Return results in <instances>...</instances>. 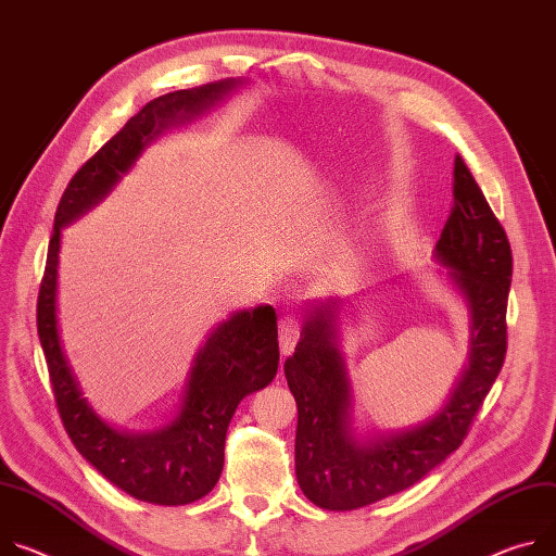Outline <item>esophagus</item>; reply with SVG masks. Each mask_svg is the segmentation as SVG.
<instances>
[{
    "mask_svg": "<svg viewBox=\"0 0 556 556\" xmlns=\"http://www.w3.org/2000/svg\"><path fill=\"white\" fill-rule=\"evenodd\" d=\"M299 334H301V321L294 315H281L279 317V345H281L283 357H288L294 350Z\"/></svg>",
    "mask_w": 556,
    "mask_h": 556,
    "instance_id": "1",
    "label": "esophagus"
}]
</instances>
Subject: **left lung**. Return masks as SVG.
<instances>
[{
  "label": "left lung",
  "instance_id": "1",
  "mask_svg": "<svg viewBox=\"0 0 556 556\" xmlns=\"http://www.w3.org/2000/svg\"><path fill=\"white\" fill-rule=\"evenodd\" d=\"M472 313L470 366L430 421L359 443L348 428L350 386L334 343L337 301L317 306L286 359L296 401L294 470L299 488L324 510H357L410 488L457 450L483 406L508 350L513 250L466 162L454 160V208L437 241Z\"/></svg>",
  "mask_w": 556,
  "mask_h": 556
}]
</instances>
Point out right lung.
<instances>
[{"instance_id": "add662e5", "label": "right lung", "mask_w": 556, "mask_h": 556, "mask_svg": "<svg viewBox=\"0 0 556 556\" xmlns=\"http://www.w3.org/2000/svg\"><path fill=\"white\" fill-rule=\"evenodd\" d=\"M232 81L175 90L146 104L73 175L55 213L37 296V332L62 424L81 457L130 496L157 506H186L206 496L224 470V445L239 401L266 388L279 366L277 317L270 306L222 324L192 366L179 417L153 434H122L94 417L60 345L55 294L62 226L79 217L126 173L141 148L166 124L194 115Z\"/></svg>"}]
</instances>
